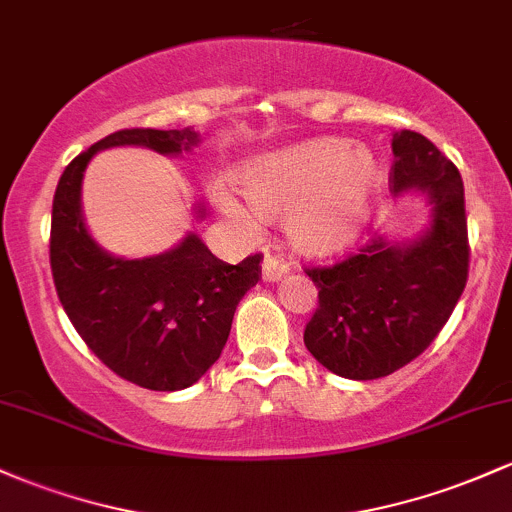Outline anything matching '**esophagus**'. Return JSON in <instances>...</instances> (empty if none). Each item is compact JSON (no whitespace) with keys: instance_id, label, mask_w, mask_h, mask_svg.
<instances>
[{"instance_id":"1","label":"esophagus","mask_w":512,"mask_h":512,"mask_svg":"<svg viewBox=\"0 0 512 512\" xmlns=\"http://www.w3.org/2000/svg\"><path fill=\"white\" fill-rule=\"evenodd\" d=\"M286 272H289V265H286L282 257L267 255L262 260V277H265V282H279Z\"/></svg>"}]
</instances>
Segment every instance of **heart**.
I'll return each mask as SVG.
<instances>
[{"mask_svg": "<svg viewBox=\"0 0 512 512\" xmlns=\"http://www.w3.org/2000/svg\"><path fill=\"white\" fill-rule=\"evenodd\" d=\"M240 201L218 189L223 216L257 235L265 218L284 213L289 243L303 255H333L357 238L384 182L381 162L350 140L316 138L250 160L235 174Z\"/></svg>", "mask_w": 512, "mask_h": 512, "instance_id": "obj_1", "label": "heart"}]
</instances>
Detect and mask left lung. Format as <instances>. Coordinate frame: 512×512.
<instances>
[{
    "label": "left lung",
    "mask_w": 512,
    "mask_h": 512,
    "mask_svg": "<svg viewBox=\"0 0 512 512\" xmlns=\"http://www.w3.org/2000/svg\"><path fill=\"white\" fill-rule=\"evenodd\" d=\"M391 150L393 194H423L428 228L411 240L374 235L338 265L306 269L318 308L303 342L328 372L355 381L389 376L428 350L469 274L459 170L415 131L393 133Z\"/></svg>",
    "instance_id": "obj_1"
}]
</instances>
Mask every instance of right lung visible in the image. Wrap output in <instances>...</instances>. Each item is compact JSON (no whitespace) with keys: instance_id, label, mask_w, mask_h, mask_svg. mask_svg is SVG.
<instances>
[{"instance_id":"right-lung-1","label":"right lung","mask_w":512,"mask_h":512,"mask_svg":"<svg viewBox=\"0 0 512 512\" xmlns=\"http://www.w3.org/2000/svg\"><path fill=\"white\" fill-rule=\"evenodd\" d=\"M196 143L194 128L116 131L65 167L53 196L50 269L67 318L111 372L150 391H182L209 372L240 299L260 282L262 257L228 265L196 233L153 257L111 255L84 226L82 179L99 150L140 145L179 155ZM196 213L204 216V206Z\"/></svg>"}]
</instances>
